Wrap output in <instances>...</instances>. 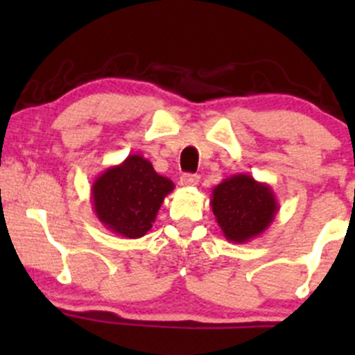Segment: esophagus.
<instances>
[{"mask_svg":"<svg viewBox=\"0 0 355 355\" xmlns=\"http://www.w3.org/2000/svg\"><path fill=\"white\" fill-rule=\"evenodd\" d=\"M198 182H200V177L193 173H183L180 177V185L183 187H195L198 185Z\"/></svg>","mask_w":355,"mask_h":355,"instance_id":"obj_1","label":"esophagus"}]
</instances>
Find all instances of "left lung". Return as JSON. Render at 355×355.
Instances as JSON below:
<instances>
[{"label": "left lung", "instance_id": "obj_1", "mask_svg": "<svg viewBox=\"0 0 355 355\" xmlns=\"http://www.w3.org/2000/svg\"><path fill=\"white\" fill-rule=\"evenodd\" d=\"M210 205L223 237L234 243H247L262 235L279 211L270 185L245 173L220 182L211 190Z\"/></svg>", "mask_w": 355, "mask_h": 355}]
</instances>
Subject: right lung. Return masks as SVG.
<instances>
[{
    "mask_svg": "<svg viewBox=\"0 0 355 355\" xmlns=\"http://www.w3.org/2000/svg\"><path fill=\"white\" fill-rule=\"evenodd\" d=\"M175 189L141 155H128L95 178L93 210L105 229L125 239H140L152 229L165 197Z\"/></svg>",
    "mask_w": 355,
    "mask_h": 355,
    "instance_id": "obj_1",
    "label": "right lung"
}]
</instances>
